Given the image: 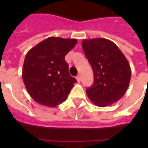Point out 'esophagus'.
Masks as SVG:
<instances>
[{"mask_svg":"<svg viewBox=\"0 0 148 148\" xmlns=\"http://www.w3.org/2000/svg\"><path fill=\"white\" fill-rule=\"evenodd\" d=\"M76 79H77V82H81V76L80 75H78V76H77L76 77Z\"/></svg>","mask_w":148,"mask_h":148,"instance_id":"34e87169","label":"esophagus"}]
</instances>
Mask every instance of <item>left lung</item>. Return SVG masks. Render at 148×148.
I'll return each instance as SVG.
<instances>
[{"label": "left lung", "mask_w": 148, "mask_h": 148, "mask_svg": "<svg viewBox=\"0 0 148 148\" xmlns=\"http://www.w3.org/2000/svg\"><path fill=\"white\" fill-rule=\"evenodd\" d=\"M82 48L94 72V84L86 93L98 107L111 105L126 93L131 81L128 61L119 47L105 38L85 39Z\"/></svg>", "instance_id": "obj_1"}]
</instances>
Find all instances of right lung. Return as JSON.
<instances>
[{"label":"right lung","instance_id":"obj_1","mask_svg":"<svg viewBox=\"0 0 148 148\" xmlns=\"http://www.w3.org/2000/svg\"><path fill=\"white\" fill-rule=\"evenodd\" d=\"M77 42V39L50 37L27 53L22 78L37 103L53 108L67 99L77 80L70 75L65 56Z\"/></svg>","mask_w":148,"mask_h":148}]
</instances>
